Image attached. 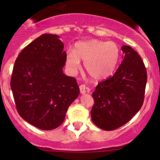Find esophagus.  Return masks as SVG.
<instances>
[{
	"instance_id": "1",
	"label": "esophagus",
	"mask_w": 160,
	"mask_h": 160,
	"mask_svg": "<svg viewBox=\"0 0 160 160\" xmlns=\"http://www.w3.org/2000/svg\"><path fill=\"white\" fill-rule=\"evenodd\" d=\"M80 90L81 94H85L86 92L87 91V88L86 87V86L84 84H82V85L80 86Z\"/></svg>"
}]
</instances>
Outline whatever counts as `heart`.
I'll return each instance as SVG.
<instances>
[{
	"mask_svg": "<svg viewBox=\"0 0 160 160\" xmlns=\"http://www.w3.org/2000/svg\"><path fill=\"white\" fill-rule=\"evenodd\" d=\"M120 48L113 41L99 40L78 43L74 50H69L66 57V65L72 74L80 67V60L84 62V69L93 80L108 78L114 71L120 58Z\"/></svg>",
	"mask_w": 160,
	"mask_h": 160,
	"instance_id": "obj_1",
	"label": "heart"
}]
</instances>
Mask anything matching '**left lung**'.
Segmentation results:
<instances>
[{
  "label": "left lung",
  "mask_w": 160,
  "mask_h": 160,
  "mask_svg": "<svg viewBox=\"0 0 160 160\" xmlns=\"http://www.w3.org/2000/svg\"><path fill=\"white\" fill-rule=\"evenodd\" d=\"M121 49L123 56L120 65L113 76L99 82L92 93V120L106 131L128 122L144 103L148 80L144 62L129 46Z\"/></svg>",
  "instance_id": "obj_1"
}]
</instances>
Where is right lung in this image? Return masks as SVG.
<instances>
[{
	"label": "right lung",
	"mask_w": 160,
	"mask_h": 160,
	"mask_svg": "<svg viewBox=\"0 0 160 160\" xmlns=\"http://www.w3.org/2000/svg\"><path fill=\"white\" fill-rule=\"evenodd\" d=\"M56 34H42L16 58L10 86L16 110L28 123L42 130L61 125L80 89L76 79L64 74V44Z\"/></svg>",
	"instance_id": "right-lung-1"
}]
</instances>
